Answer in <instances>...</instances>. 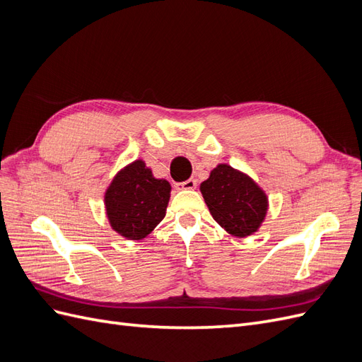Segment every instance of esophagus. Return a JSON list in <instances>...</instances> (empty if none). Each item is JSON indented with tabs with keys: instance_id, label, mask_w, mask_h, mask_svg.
I'll use <instances>...</instances> for the list:
<instances>
[{
	"instance_id": "1",
	"label": "esophagus",
	"mask_w": 362,
	"mask_h": 362,
	"mask_svg": "<svg viewBox=\"0 0 362 362\" xmlns=\"http://www.w3.org/2000/svg\"><path fill=\"white\" fill-rule=\"evenodd\" d=\"M177 189H182V190H193V189H196V180L190 178V180L184 181V182H178V184H177Z\"/></svg>"
}]
</instances>
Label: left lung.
<instances>
[{
  "instance_id": "8db88e82",
  "label": "left lung",
  "mask_w": 362,
  "mask_h": 362,
  "mask_svg": "<svg viewBox=\"0 0 362 362\" xmlns=\"http://www.w3.org/2000/svg\"><path fill=\"white\" fill-rule=\"evenodd\" d=\"M199 189L213 218L228 234L249 237L264 222L269 198L247 173L221 163Z\"/></svg>"
}]
</instances>
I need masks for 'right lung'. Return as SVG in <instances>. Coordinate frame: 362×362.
Masks as SVG:
<instances>
[{
	"label": "right lung",
	"instance_id": "obj_1",
	"mask_svg": "<svg viewBox=\"0 0 362 362\" xmlns=\"http://www.w3.org/2000/svg\"><path fill=\"white\" fill-rule=\"evenodd\" d=\"M170 184L156 178L139 158L120 169L104 193L105 214L113 231L127 240H144L166 216Z\"/></svg>",
	"mask_w": 362,
	"mask_h": 362
}]
</instances>
